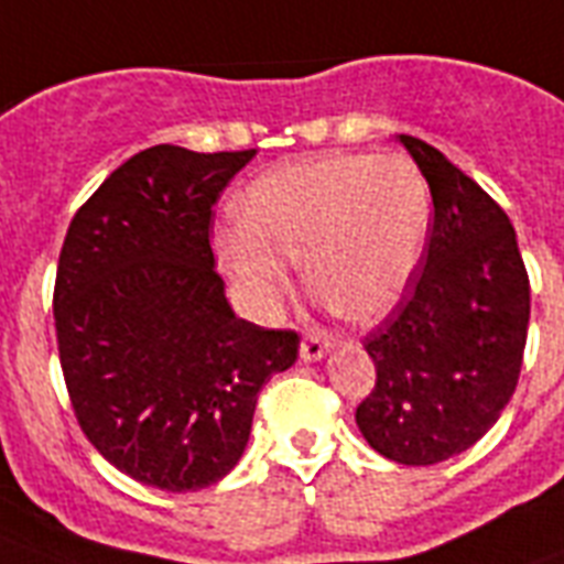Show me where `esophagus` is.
Masks as SVG:
<instances>
[{"mask_svg":"<svg viewBox=\"0 0 564 564\" xmlns=\"http://www.w3.org/2000/svg\"><path fill=\"white\" fill-rule=\"evenodd\" d=\"M332 350V338L323 332H308L300 344V359L303 361H321Z\"/></svg>","mask_w":564,"mask_h":564,"instance_id":"34e87169","label":"esophagus"}]
</instances>
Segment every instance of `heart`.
<instances>
[{"mask_svg":"<svg viewBox=\"0 0 564 564\" xmlns=\"http://www.w3.org/2000/svg\"><path fill=\"white\" fill-rule=\"evenodd\" d=\"M214 252L259 312L305 285L356 323L386 317L412 285L430 235V191L403 155H329L268 170L238 199Z\"/></svg>","mask_w":564,"mask_h":564,"instance_id":"heart-1","label":"heart"}]
</instances>
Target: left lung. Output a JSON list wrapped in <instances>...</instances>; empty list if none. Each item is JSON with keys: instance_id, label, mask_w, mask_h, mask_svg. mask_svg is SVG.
I'll return each mask as SVG.
<instances>
[{"instance_id": "1", "label": "left lung", "mask_w": 564, "mask_h": 564, "mask_svg": "<svg viewBox=\"0 0 564 564\" xmlns=\"http://www.w3.org/2000/svg\"><path fill=\"white\" fill-rule=\"evenodd\" d=\"M432 194L423 273L365 338L377 386L361 435L400 465H435L497 423L521 373L530 279L506 212L435 147L397 134Z\"/></svg>"}]
</instances>
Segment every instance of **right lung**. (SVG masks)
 <instances>
[{
  "label": "right lung",
  "mask_w": 564,
  "mask_h": 564,
  "mask_svg": "<svg viewBox=\"0 0 564 564\" xmlns=\"http://www.w3.org/2000/svg\"><path fill=\"white\" fill-rule=\"evenodd\" d=\"M252 155L138 152L61 247L52 305L78 426L115 468L173 495L238 465L261 386L296 361V332L241 321L214 270L212 205Z\"/></svg>",
  "instance_id": "right-lung-1"
}]
</instances>
